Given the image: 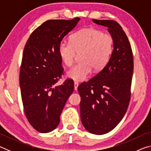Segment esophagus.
Segmentation results:
<instances>
[{"label":"esophagus","mask_w":151,"mask_h":151,"mask_svg":"<svg viewBox=\"0 0 151 151\" xmlns=\"http://www.w3.org/2000/svg\"><path fill=\"white\" fill-rule=\"evenodd\" d=\"M74 85H75V90L76 91L77 90V88H78V83L76 81L74 82Z\"/></svg>","instance_id":"esophagus-1"}]
</instances>
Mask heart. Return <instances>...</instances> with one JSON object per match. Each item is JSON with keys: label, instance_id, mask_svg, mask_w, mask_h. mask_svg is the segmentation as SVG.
I'll list each match as a JSON object with an SVG mask.
<instances>
[{"label": "heart", "instance_id": "1", "mask_svg": "<svg viewBox=\"0 0 151 151\" xmlns=\"http://www.w3.org/2000/svg\"><path fill=\"white\" fill-rule=\"evenodd\" d=\"M113 50V38L109 33L94 28H85L71 35L70 42H61L58 53L66 66H71L79 55L77 65L67 72L68 77L83 81L92 70H100L109 61Z\"/></svg>", "mask_w": 151, "mask_h": 151}]
</instances>
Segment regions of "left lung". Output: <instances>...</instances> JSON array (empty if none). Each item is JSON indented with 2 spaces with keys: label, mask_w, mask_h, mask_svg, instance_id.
Masks as SVG:
<instances>
[{
  "label": "left lung",
  "mask_w": 151,
  "mask_h": 151,
  "mask_svg": "<svg viewBox=\"0 0 151 151\" xmlns=\"http://www.w3.org/2000/svg\"><path fill=\"white\" fill-rule=\"evenodd\" d=\"M108 28L113 38V50L106 66L78 86L81 97V118L84 127L95 134L112 131L127 111L131 95L133 55L127 36L118 22L96 20Z\"/></svg>",
  "instance_id": "obj_1"
}]
</instances>
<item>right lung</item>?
Wrapping results in <instances>:
<instances>
[{"mask_svg":"<svg viewBox=\"0 0 151 151\" xmlns=\"http://www.w3.org/2000/svg\"><path fill=\"white\" fill-rule=\"evenodd\" d=\"M80 19L48 20L37 28L25 45L20 68V87L24 112L38 132L53 131L74 91V82L67 78L55 86L64 73L58 46Z\"/></svg>","mask_w":151,"mask_h":151,"instance_id":"add662e5","label":"right lung"}]
</instances>
